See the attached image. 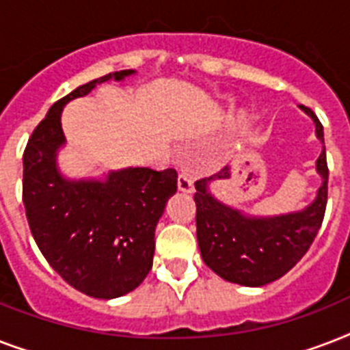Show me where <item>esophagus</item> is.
<instances>
[{"instance_id": "34e87169", "label": "esophagus", "mask_w": 350, "mask_h": 350, "mask_svg": "<svg viewBox=\"0 0 350 350\" xmlns=\"http://www.w3.org/2000/svg\"><path fill=\"white\" fill-rule=\"evenodd\" d=\"M178 189L183 192L194 191V180H192V176L187 170H181L180 176H178Z\"/></svg>"}]
</instances>
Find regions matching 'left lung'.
<instances>
[{
    "mask_svg": "<svg viewBox=\"0 0 350 350\" xmlns=\"http://www.w3.org/2000/svg\"><path fill=\"white\" fill-rule=\"evenodd\" d=\"M316 123V136L323 143V126L309 107L299 105ZM321 187L309 207L299 213L272 218H252L224 205L211 194L213 181L230 178L229 167L196 181V232L202 258L208 269L230 283L261 287L287 274L314 241L327 207L325 147L316 161Z\"/></svg>",
    "mask_w": 350,
    "mask_h": 350,
    "instance_id": "obj_1",
    "label": "left lung"
}]
</instances>
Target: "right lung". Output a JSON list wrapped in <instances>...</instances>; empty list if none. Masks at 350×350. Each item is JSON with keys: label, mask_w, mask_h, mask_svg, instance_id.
<instances>
[{"label": "right lung", "mask_w": 350, "mask_h": 350, "mask_svg": "<svg viewBox=\"0 0 350 350\" xmlns=\"http://www.w3.org/2000/svg\"><path fill=\"white\" fill-rule=\"evenodd\" d=\"M131 74H107L56 101L23 152L25 213L41 254L68 285L101 299L131 293L152 269L154 230L178 191V172L129 167L105 181H68L57 172L56 152L65 143L63 107Z\"/></svg>", "instance_id": "obj_1"}]
</instances>
